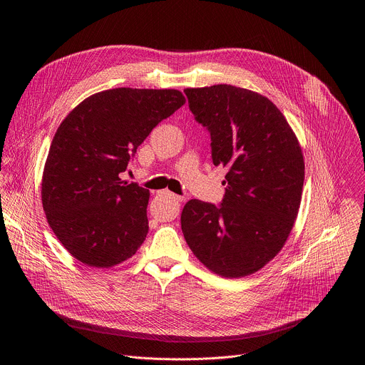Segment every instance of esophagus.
<instances>
[{"label": "esophagus", "instance_id": "esophagus-1", "mask_svg": "<svg viewBox=\"0 0 365 365\" xmlns=\"http://www.w3.org/2000/svg\"><path fill=\"white\" fill-rule=\"evenodd\" d=\"M163 195H166L168 197H170V199H172V200H175V202H183V196L175 195V193H172L170 190H163Z\"/></svg>", "mask_w": 365, "mask_h": 365}]
</instances>
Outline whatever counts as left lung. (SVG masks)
Masks as SVG:
<instances>
[{"label": "left lung", "mask_w": 365, "mask_h": 365, "mask_svg": "<svg viewBox=\"0 0 365 365\" xmlns=\"http://www.w3.org/2000/svg\"><path fill=\"white\" fill-rule=\"evenodd\" d=\"M189 110L211 135L212 162L228 169L220 206L190 199L185 240L211 272L237 279L264 267L284 245L302 199L299 141L274 103L232 85L185 89Z\"/></svg>", "instance_id": "left-lung-1"}]
</instances>
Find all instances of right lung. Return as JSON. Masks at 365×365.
Returning <instances> with one entry per match:
<instances>
[{"label": "right lung", "instance_id": "1", "mask_svg": "<svg viewBox=\"0 0 365 365\" xmlns=\"http://www.w3.org/2000/svg\"><path fill=\"white\" fill-rule=\"evenodd\" d=\"M185 101L176 89L115 88L82 101L59 125L41 202L50 228L81 263L113 267L145 240L150 192L120 175L151 130Z\"/></svg>", "mask_w": 365, "mask_h": 365}]
</instances>
